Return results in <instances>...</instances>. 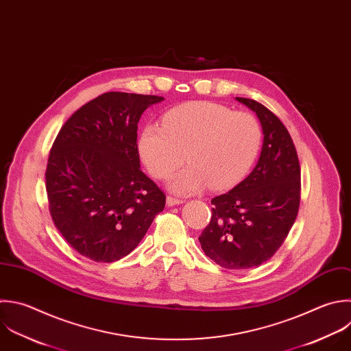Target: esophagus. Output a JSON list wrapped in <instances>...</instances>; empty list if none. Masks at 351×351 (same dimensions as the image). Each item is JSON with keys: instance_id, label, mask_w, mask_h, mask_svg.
I'll return each instance as SVG.
<instances>
[{"instance_id": "obj_1", "label": "esophagus", "mask_w": 351, "mask_h": 351, "mask_svg": "<svg viewBox=\"0 0 351 351\" xmlns=\"http://www.w3.org/2000/svg\"><path fill=\"white\" fill-rule=\"evenodd\" d=\"M166 204H167L169 207H173V206H177V204H182V200H180V199H177V197L167 196V199H166Z\"/></svg>"}]
</instances>
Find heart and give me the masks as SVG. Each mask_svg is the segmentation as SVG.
Segmentation results:
<instances>
[{
  "label": "heart",
  "instance_id": "b5f03b06",
  "mask_svg": "<svg viewBox=\"0 0 351 351\" xmlns=\"http://www.w3.org/2000/svg\"><path fill=\"white\" fill-rule=\"evenodd\" d=\"M262 145L258 119L226 106L197 101L170 110L162 126L149 123L138 137L143 163L155 178H166L185 160L189 165L174 174L169 188L186 196L203 191L226 189L239 184L251 170Z\"/></svg>",
  "mask_w": 351,
  "mask_h": 351
}]
</instances>
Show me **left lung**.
Wrapping results in <instances>:
<instances>
[{
  "label": "left lung",
  "instance_id": "1",
  "mask_svg": "<svg viewBox=\"0 0 351 351\" xmlns=\"http://www.w3.org/2000/svg\"><path fill=\"white\" fill-rule=\"evenodd\" d=\"M236 100L254 111L261 122V155L248 177L211 200V221L199 241L215 263L241 270L266 262L284 243L298 215L300 167L281 121L255 100Z\"/></svg>",
  "mask_w": 351,
  "mask_h": 351
}]
</instances>
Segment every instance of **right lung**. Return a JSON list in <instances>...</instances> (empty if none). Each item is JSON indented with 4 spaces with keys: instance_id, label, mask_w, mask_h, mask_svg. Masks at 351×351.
I'll use <instances>...</instances> for the list:
<instances>
[{
    "instance_id": "obj_1",
    "label": "right lung",
    "mask_w": 351,
    "mask_h": 351,
    "mask_svg": "<svg viewBox=\"0 0 351 351\" xmlns=\"http://www.w3.org/2000/svg\"><path fill=\"white\" fill-rule=\"evenodd\" d=\"M159 96L108 92L60 129L47 167L52 219L81 255L114 262L130 254L166 196L140 169L137 123Z\"/></svg>"
}]
</instances>
